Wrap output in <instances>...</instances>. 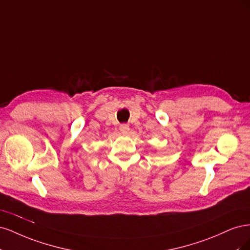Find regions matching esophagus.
Returning <instances> with one entry per match:
<instances>
[{"mask_svg":"<svg viewBox=\"0 0 250 250\" xmlns=\"http://www.w3.org/2000/svg\"><path fill=\"white\" fill-rule=\"evenodd\" d=\"M120 131L123 132V133H127L129 131V125L128 124H121L120 125Z\"/></svg>","mask_w":250,"mask_h":250,"instance_id":"obj_1","label":"esophagus"}]
</instances>
